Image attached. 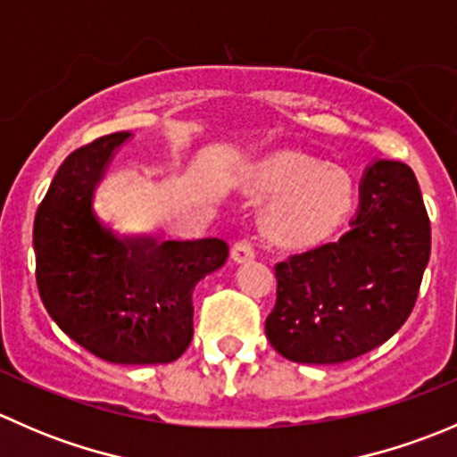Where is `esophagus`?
<instances>
[{
    "mask_svg": "<svg viewBox=\"0 0 457 457\" xmlns=\"http://www.w3.org/2000/svg\"><path fill=\"white\" fill-rule=\"evenodd\" d=\"M256 256L254 245L250 241H238L237 245L232 247V258L234 262H247Z\"/></svg>",
    "mask_w": 457,
    "mask_h": 457,
    "instance_id": "1",
    "label": "esophagus"
}]
</instances>
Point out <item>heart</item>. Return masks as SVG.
I'll use <instances>...</instances> for the list:
<instances>
[{
    "mask_svg": "<svg viewBox=\"0 0 457 457\" xmlns=\"http://www.w3.org/2000/svg\"><path fill=\"white\" fill-rule=\"evenodd\" d=\"M245 190L271 199L262 232L280 247H312L327 241L352 212L353 181L343 168L296 150H278L258 161Z\"/></svg>",
    "mask_w": 457,
    "mask_h": 457,
    "instance_id": "heart-1",
    "label": "heart"
}]
</instances>
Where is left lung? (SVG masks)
I'll return each instance as SVG.
<instances>
[{"mask_svg":"<svg viewBox=\"0 0 457 457\" xmlns=\"http://www.w3.org/2000/svg\"><path fill=\"white\" fill-rule=\"evenodd\" d=\"M352 229L276 265L271 347L292 362L336 365L386 343L404 325L431 254L416 174L376 159L361 181Z\"/></svg>","mask_w":457,"mask_h":457,"instance_id":"8db88e82","label":"left lung"}]
</instances>
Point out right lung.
I'll list each match as a JSON object with an SVG mask.
<instances>
[{
    "instance_id": "add662e5",
    "label": "right lung",
    "mask_w": 457,
    "mask_h": 457,
    "mask_svg": "<svg viewBox=\"0 0 457 457\" xmlns=\"http://www.w3.org/2000/svg\"><path fill=\"white\" fill-rule=\"evenodd\" d=\"M130 132L72 152L35 216L37 287L63 334L117 365L181 356L195 325L192 292L228 261V243L121 237L95 212V192Z\"/></svg>"
}]
</instances>
